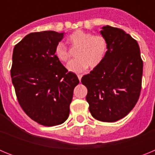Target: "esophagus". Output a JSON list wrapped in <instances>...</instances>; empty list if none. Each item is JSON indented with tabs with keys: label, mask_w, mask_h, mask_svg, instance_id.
<instances>
[{
	"label": "esophagus",
	"mask_w": 155,
	"mask_h": 155,
	"mask_svg": "<svg viewBox=\"0 0 155 155\" xmlns=\"http://www.w3.org/2000/svg\"><path fill=\"white\" fill-rule=\"evenodd\" d=\"M78 78L79 81L81 80V78H82V74H78Z\"/></svg>",
	"instance_id": "esophagus-1"
}]
</instances>
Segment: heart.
I'll return each mask as SVG.
<instances>
[{"label":"heart","instance_id":"1","mask_svg":"<svg viewBox=\"0 0 155 155\" xmlns=\"http://www.w3.org/2000/svg\"><path fill=\"white\" fill-rule=\"evenodd\" d=\"M68 42L72 48H77L76 59L67 64V69L72 73L78 74L90 68H96L103 60L107 50V42L103 36L91 35L90 32L77 30L68 37ZM55 56L62 62L68 61L70 53L67 46L58 42L55 46Z\"/></svg>","mask_w":155,"mask_h":155}]
</instances>
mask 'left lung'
Masks as SVG:
<instances>
[{"label":"left lung","mask_w":155,"mask_h":155,"mask_svg":"<svg viewBox=\"0 0 155 155\" xmlns=\"http://www.w3.org/2000/svg\"><path fill=\"white\" fill-rule=\"evenodd\" d=\"M100 33L107 42L101 64L84 75L86 100L94 119L116 122L135 106L141 89L143 61L137 42L125 31L105 25Z\"/></svg>","instance_id":"8db88e82"}]
</instances>
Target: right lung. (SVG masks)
Returning a JSON list of instances; mask_svg holds the SVG:
<instances>
[{
  "label": "right lung",
  "mask_w": 155,
  "mask_h": 155,
  "mask_svg": "<svg viewBox=\"0 0 155 155\" xmlns=\"http://www.w3.org/2000/svg\"><path fill=\"white\" fill-rule=\"evenodd\" d=\"M64 32H32L15 45L11 71L18 101L24 112L46 127L68 120L74 89L79 84L55 56Z\"/></svg>",
  "instance_id": "add662e5"
}]
</instances>
